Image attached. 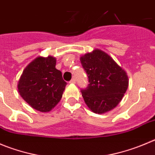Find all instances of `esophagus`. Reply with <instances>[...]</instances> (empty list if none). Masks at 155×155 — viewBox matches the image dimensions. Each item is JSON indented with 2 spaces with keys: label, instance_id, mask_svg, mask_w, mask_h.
I'll list each match as a JSON object with an SVG mask.
<instances>
[{
  "label": "esophagus",
  "instance_id": "obj_1",
  "mask_svg": "<svg viewBox=\"0 0 155 155\" xmlns=\"http://www.w3.org/2000/svg\"><path fill=\"white\" fill-rule=\"evenodd\" d=\"M69 83H76V79H75L74 78H73V79L69 81Z\"/></svg>",
  "mask_w": 155,
  "mask_h": 155
}]
</instances>
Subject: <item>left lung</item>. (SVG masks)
I'll return each instance as SVG.
<instances>
[{"label":"left lung","instance_id":"obj_1","mask_svg":"<svg viewBox=\"0 0 155 155\" xmlns=\"http://www.w3.org/2000/svg\"><path fill=\"white\" fill-rule=\"evenodd\" d=\"M80 61L89 82L81 92L89 109L102 114L115 108L128 89L125 71L109 55L98 49L81 56Z\"/></svg>","mask_w":155,"mask_h":155}]
</instances>
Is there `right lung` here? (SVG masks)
I'll return each instance as SVG.
<instances>
[{"mask_svg":"<svg viewBox=\"0 0 155 155\" xmlns=\"http://www.w3.org/2000/svg\"><path fill=\"white\" fill-rule=\"evenodd\" d=\"M56 58L39 56L24 69L18 82V92L36 110H52L63 96L66 83L56 69Z\"/></svg>","mask_w":155,"mask_h":155,"instance_id":"obj_1","label":"right lung"}]
</instances>
